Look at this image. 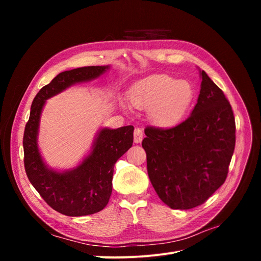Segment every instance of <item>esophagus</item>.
I'll return each instance as SVG.
<instances>
[{"label": "esophagus", "instance_id": "34e87169", "mask_svg": "<svg viewBox=\"0 0 261 261\" xmlns=\"http://www.w3.org/2000/svg\"><path fill=\"white\" fill-rule=\"evenodd\" d=\"M143 139H144L143 129L139 127H136L135 129H134V141H135L136 144H139V143H141V140Z\"/></svg>", "mask_w": 261, "mask_h": 261}]
</instances>
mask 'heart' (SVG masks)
<instances>
[{"label": "heart", "instance_id": "b5f03b06", "mask_svg": "<svg viewBox=\"0 0 261 261\" xmlns=\"http://www.w3.org/2000/svg\"><path fill=\"white\" fill-rule=\"evenodd\" d=\"M129 99L134 106L150 109L151 120L163 126L178 123L194 100V89L186 81L169 75H154L133 87Z\"/></svg>", "mask_w": 261, "mask_h": 261}]
</instances>
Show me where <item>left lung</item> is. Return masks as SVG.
Returning a JSON list of instances; mask_svg holds the SVG:
<instances>
[{"label":"left lung","mask_w":261,"mask_h":261,"mask_svg":"<svg viewBox=\"0 0 261 261\" xmlns=\"http://www.w3.org/2000/svg\"><path fill=\"white\" fill-rule=\"evenodd\" d=\"M192 114L169 128L147 126L143 148L150 181L172 209L200 206L222 185L235 148V118L223 91L201 70Z\"/></svg>","instance_id":"obj_1"}]
</instances>
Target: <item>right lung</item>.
Listing matches in <instances>:
<instances>
[{
	"label": "right lung",
	"instance_id": "1",
	"mask_svg": "<svg viewBox=\"0 0 261 261\" xmlns=\"http://www.w3.org/2000/svg\"><path fill=\"white\" fill-rule=\"evenodd\" d=\"M109 66H85L54 77L35 97L23 132V164L28 179L49 206L62 215L81 217L103 209L112 193L113 169L117 159L132 147L134 126L102 128L91 153L74 170L57 172L44 164L37 144L39 121L45 100L76 83L103 74Z\"/></svg>",
	"mask_w": 261,
	"mask_h": 261
}]
</instances>
